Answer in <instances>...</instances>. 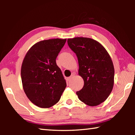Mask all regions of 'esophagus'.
Here are the masks:
<instances>
[{"label": "esophagus", "mask_w": 135, "mask_h": 135, "mask_svg": "<svg viewBox=\"0 0 135 135\" xmlns=\"http://www.w3.org/2000/svg\"><path fill=\"white\" fill-rule=\"evenodd\" d=\"M74 76H75V74H74V73H72L71 75V76H70V77H68V81H70L71 80V79H72L73 77H74Z\"/></svg>", "instance_id": "1"}]
</instances>
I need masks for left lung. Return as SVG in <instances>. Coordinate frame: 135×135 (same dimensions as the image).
<instances>
[{
  "label": "left lung",
  "mask_w": 135,
  "mask_h": 135,
  "mask_svg": "<svg viewBox=\"0 0 135 135\" xmlns=\"http://www.w3.org/2000/svg\"><path fill=\"white\" fill-rule=\"evenodd\" d=\"M68 45L76 54L79 76L84 86L76 92L79 99L89 106H97L110 95L114 86L113 62L105 48L90 38H68Z\"/></svg>",
  "instance_id": "left-lung-1"
}]
</instances>
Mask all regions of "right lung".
Segmentation results:
<instances>
[{
    "mask_svg": "<svg viewBox=\"0 0 135 135\" xmlns=\"http://www.w3.org/2000/svg\"><path fill=\"white\" fill-rule=\"evenodd\" d=\"M67 39L40 41L32 46L22 61L21 76L27 98L40 108H48L58 102L67 86L56 58Z\"/></svg>",
    "mask_w": 135,
    "mask_h": 135,
    "instance_id": "right-lung-1",
    "label": "right lung"
}]
</instances>
